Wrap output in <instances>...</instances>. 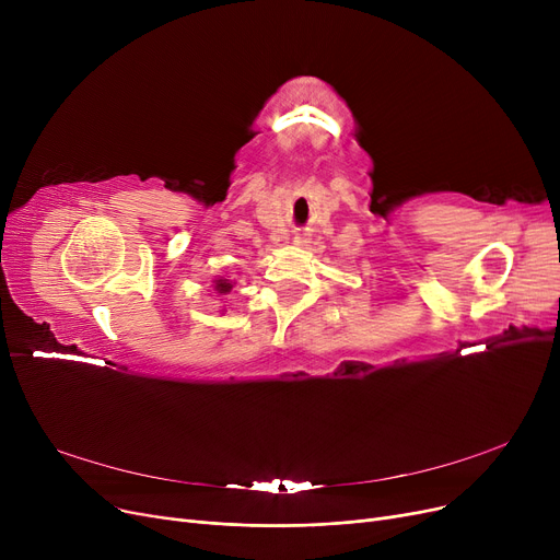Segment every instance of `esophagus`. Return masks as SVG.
Here are the masks:
<instances>
[{
  "label": "esophagus",
  "mask_w": 560,
  "mask_h": 560,
  "mask_svg": "<svg viewBox=\"0 0 560 560\" xmlns=\"http://www.w3.org/2000/svg\"><path fill=\"white\" fill-rule=\"evenodd\" d=\"M306 243H308V238H306L304 233H298V235H295V245H306Z\"/></svg>",
  "instance_id": "obj_1"
}]
</instances>
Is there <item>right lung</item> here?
<instances>
[{
    "mask_svg": "<svg viewBox=\"0 0 560 560\" xmlns=\"http://www.w3.org/2000/svg\"><path fill=\"white\" fill-rule=\"evenodd\" d=\"M231 288H233V283L226 281V279H218V281H215V290H218V292H229Z\"/></svg>",
    "mask_w": 560,
    "mask_h": 560,
    "instance_id": "obj_1",
    "label": "right lung"
}]
</instances>
